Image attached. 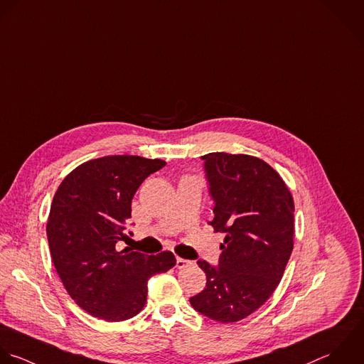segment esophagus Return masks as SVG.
Masks as SVG:
<instances>
[{"label":"esophagus","instance_id":"esophagus-1","mask_svg":"<svg viewBox=\"0 0 364 364\" xmlns=\"http://www.w3.org/2000/svg\"><path fill=\"white\" fill-rule=\"evenodd\" d=\"M188 264H190V261H187V259H184V258H177V261H176V267H177L178 269L186 268Z\"/></svg>","mask_w":364,"mask_h":364}]
</instances>
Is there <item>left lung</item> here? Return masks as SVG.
I'll return each mask as SVG.
<instances>
[{
	"label": "left lung",
	"instance_id": "left-lung-1",
	"mask_svg": "<svg viewBox=\"0 0 364 364\" xmlns=\"http://www.w3.org/2000/svg\"><path fill=\"white\" fill-rule=\"evenodd\" d=\"M201 160L214 200L208 224L225 238L217 267L197 261L207 284L190 304L213 321L234 323L279 285L294 250L295 205L281 176L258 157L217 151Z\"/></svg>",
	"mask_w": 364,
	"mask_h": 364
}]
</instances>
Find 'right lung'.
Instances as JSON below:
<instances>
[{
    "instance_id": "1",
    "label": "right lung",
    "mask_w": 364,
    "mask_h": 364,
    "mask_svg": "<svg viewBox=\"0 0 364 364\" xmlns=\"http://www.w3.org/2000/svg\"><path fill=\"white\" fill-rule=\"evenodd\" d=\"M166 161L140 156H106L70 171L58 187L46 235L55 269L83 311L106 322L136 316L147 299V281L176 265L173 252L157 255L124 248L132 198Z\"/></svg>"
}]
</instances>
